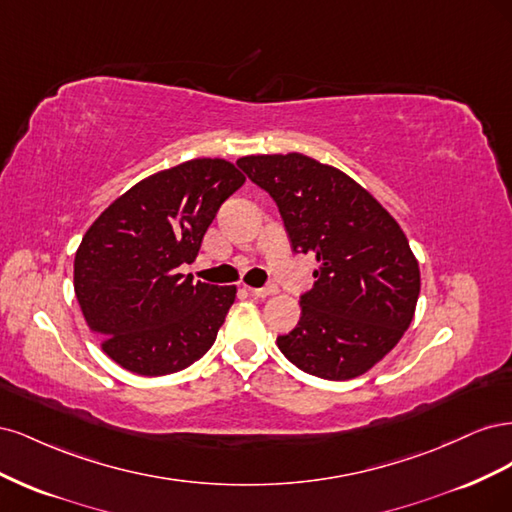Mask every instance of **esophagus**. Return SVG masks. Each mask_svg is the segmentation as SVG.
<instances>
[{"label": "esophagus", "mask_w": 512, "mask_h": 512, "mask_svg": "<svg viewBox=\"0 0 512 512\" xmlns=\"http://www.w3.org/2000/svg\"><path fill=\"white\" fill-rule=\"evenodd\" d=\"M247 292H250L254 299H267L271 294H275V288H247Z\"/></svg>", "instance_id": "1"}]
</instances>
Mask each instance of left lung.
I'll return each instance as SVG.
<instances>
[{
	"mask_svg": "<svg viewBox=\"0 0 512 512\" xmlns=\"http://www.w3.org/2000/svg\"><path fill=\"white\" fill-rule=\"evenodd\" d=\"M280 207L294 252L314 254V288L277 348L324 380L363 376L414 318L421 271L408 237L378 200L342 170L303 153L237 160Z\"/></svg>",
	"mask_w": 512,
	"mask_h": 512,
	"instance_id": "left-lung-1",
	"label": "left lung"
}]
</instances>
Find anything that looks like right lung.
<instances>
[{
    "instance_id": "obj_1",
    "label": "right lung",
    "mask_w": 512,
    "mask_h": 512,
    "mask_svg": "<svg viewBox=\"0 0 512 512\" xmlns=\"http://www.w3.org/2000/svg\"><path fill=\"white\" fill-rule=\"evenodd\" d=\"M245 183L222 158H196L138 181L89 226L74 292L106 356L138 376L175 374L215 342L237 286L194 282V262L224 200Z\"/></svg>"
}]
</instances>
